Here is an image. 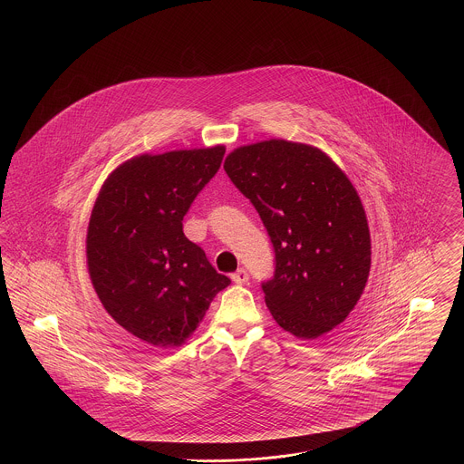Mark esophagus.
Listing matches in <instances>:
<instances>
[{
	"mask_svg": "<svg viewBox=\"0 0 464 464\" xmlns=\"http://www.w3.org/2000/svg\"><path fill=\"white\" fill-rule=\"evenodd\" d=\"M231 280H233L235 284H238V285L246 284V282H248V273H246V269L240 267L237 273H233V275H231Z\"/></svg>",
	"mask_w": 464,
	"mask_h": 464,
	"instance_id": "1",
	"label": "esophagus"
}]
</instances>
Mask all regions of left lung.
<instances>
[{
    "instance_id": "obj_1",
    "label": "left lung",
    "mask_w": 464,
    "mask_h": 464,
    "mask_svg": "<svg viewBox=\"0 0 464 464\" xmlns=\"http://www.w3.org/2000/svg\"><path fill=\"white\" fill-rule=\"evenodd\" d=\"M275 246V276L263 284L275 322L316 339L353 311L371 271L369 222L352 180L322 150L269 139L224 160Z\"/></svg>"
}]
</instances>
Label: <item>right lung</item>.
Listing matches in <instances>:
<instances>
[{"instance_id":"1","label":"right lung","mask_w":464,"mask_h":464,"mask_svg":"<svg viewBox=\"0 0 464 464\" xmlns=\"http://www.w3.org/2000/svg\"><path fill=\"white\" fill-rule=\"evenodd\" d=\"M226 148L133 156L104 180L90 214L87 266L111 318L156 348L182 346L231 280L182 233Z\"/></svg>"}]
</instances>
